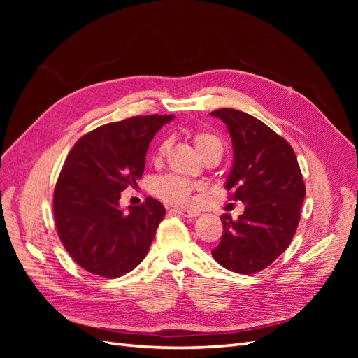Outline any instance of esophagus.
<instances>
[{
  "label": "esophagus",
  "mask_w": 358,
  "mask_h": 358,
  "mask_svg": "<svg viewBox=\"0 0 358 358\" xmlns=\"http://www.w3.org/2000/svg\"><path fill=\"white\" fill-rule=\"evenodd\" d=\"M173 212L180 215V216H183V218H196V216L200 215V212H197V210H189V209H175Z\"/></svg>",
  "instance_id": "obj_1"
}]
</instances>
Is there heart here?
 <instances>
[{
	"label": "heart",
	"mask_w": 358,
	"mask_h": 358,
	"mask_svg": "<svg viewBox=\"0 0 358 358\" xmlns=\"http://www.w3.org/2000/svg\"><path fill=\"white\" fill-rule=\"evenodd\" d=\"M192 142L203 158L218 157L224 154L222 140L209 131H197L192 136ZM169 149V140H164L157 149V158H162ZM152 191L157 197L171 204L185 206L191 201L194 185L183 178L179 176H166L154 182Z\"/></svg>",
	"instance_id": "obj_1"
}]
</instances>
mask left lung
Instances as JSON below:
<instances>
[{
  "instance_id": "8db88e82",
  "label": "left lung",
  "mask_w": 358,
  "mask_h": 358,
  "mask_svg": "<svg viewBox=\"0 0 358 358\" xmlns=\"http://www.w3.org/2000/svg\"><path fill=\"white\" fill-rule=\"evenodd\" d=\"M229 128L233 166L225 188L245 212L236 221L221 216L224 231L212 255L222 267L251 275L272 264L294 236L305 182L294 150L257 117L234 109L210 112Z\"/></svg>"
}]
</instances>
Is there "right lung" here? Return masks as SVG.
Returning a JSON list of instances; mask_svg holds the SVG:
<instances>
[{
  "label": "right lung",
  "instance_id": "1",
  "mask_svg": "<svg viewBox=\"0 0 358 358\" xmlns=\"http://www.w3.org/2000/svg\"><path fill=\"white\" fill-rule=\"evenodd\" d=\"M173 117L149 115L106 124L70 150L53 194V215L64 248L86 272L119 278L146 257L164 206L148 197L122 210L119 199L137 185L150 140Z\"/></svg>",
  "mask_w": 358,
  "mask_h": 358
}]
</instances>
